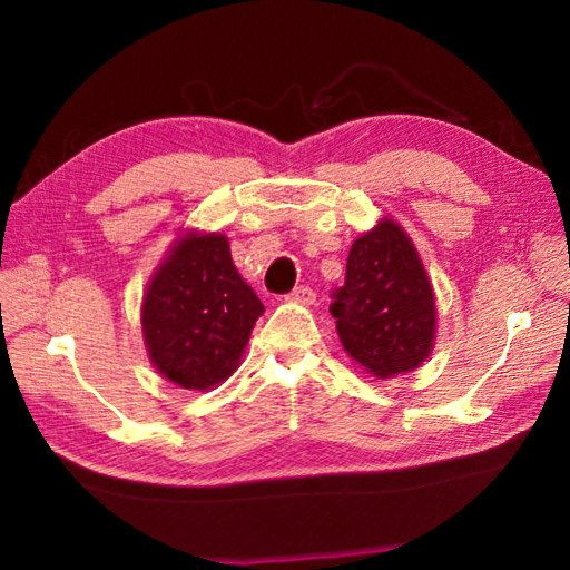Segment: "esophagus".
Wrapping results in <instances>:
<instances>
[{
  "mask_svg": "<svg viewBox=\"0 0 570 570\" xmlns=\"http://www.w3.org/2000/svg\"><path fill=\"white\" fill-rule=\"evenodd\" d=\"M288 301H294V304H301V306H311L313 301H316V294H313V288L308 286H296L292 294H288Z\"/></svg>",
  "mask_w": 570,
  "mask_h": 570,
  "instance_id": "obj_1",
  "label": "esophagus"
}]
</instances>
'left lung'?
<instances>
[{"mask_svg": "<svg viewBox=\"0 0 570 570\" xmlns=\"http://www.w3.org/2000/svg\"><path fill=\"white\" fill-rule=\"evenodd\" d=\"M331 313L345 353L372 377H396L431 355L433 286L414 242L394 220L384 217L353 242Z\"/></svg>", "mask_w": 570, "mask_h": 570, "instance_id": "1", "label": "left lung"}]
</instances>
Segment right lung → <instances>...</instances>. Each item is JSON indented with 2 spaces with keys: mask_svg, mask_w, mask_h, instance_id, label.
<instances>
[{
  "mask_svg": "<svg viewBox=\"0 0 570 570\" xmlns=\"http://www.w3.org/2000/svg\"><path fill=\"white\" fill-rule=\"evenodd\" d=\"M262 301L220 233H186L154 272L141 304L151 365L184 390H213L239 365Z\"/></svg>",
  "mask_w": 570,
  "mask_h": 570,
  "instance_id": "right-lung-1",
  "label": "right lung"
}]
</instances>
